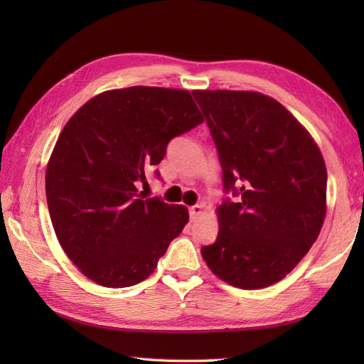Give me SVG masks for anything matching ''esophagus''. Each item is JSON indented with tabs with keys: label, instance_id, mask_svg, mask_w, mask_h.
I'll return each instance as SVG.
<instances>
[{
	"label": "esophagus",
	"instance_id": "obj_1",
	"mask_svg": "<svg viewBox=\"0 0 364 364\" xmlns=\"http://www.w3.org/2000/svg\"><path fill=\"white\" fill-rule=\"evenodd\" d=\"M203 213V206L202 205H194V206H191L189 208V215H191V220L192 222H196L198 218H200V214Z\"/></svg>",
	"mask_w": 364,
	"mask_h": 364
}]
</instances>
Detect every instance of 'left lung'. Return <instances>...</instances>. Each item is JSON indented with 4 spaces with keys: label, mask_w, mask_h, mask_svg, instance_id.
Instances as JSON below:
<instances>
[{
    "label": "left lung",
    "mask_w": 364,
    "mask_h": 364,
    "mask_svg": "<svg viewBox=\"0 0 364 364\" xmlns=\"http://www.w3.org/2000/svg\"><path fill=\"white\" fill-rule=\"evenodd\" d=\"M222 166L227 198L215 242L202 247L220 280L242 289L280 282L318 239L327 168L310 133L259 92L194 90Z\"/></svg>",
    "instance_id": "left-lung-1"
}]
</instances>
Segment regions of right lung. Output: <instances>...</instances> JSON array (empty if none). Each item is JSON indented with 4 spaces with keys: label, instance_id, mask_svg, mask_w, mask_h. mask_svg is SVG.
Masks as SVG:
<instances>
[{
    "label": "right lung",
    "instance_id": "1",
    "mask_svg": "<svg viewBox=\"0 0 364 364\" xmlns=\"http://www.w3.org/2000/svg\"><path fill=\"white\" fill-rule=\"evenodd\" d=\"M202 122L188 90L146 86L103 92L67 122L46 166V203L60 247L89 280L127 288L154 272L189 213L137 186L168 142Z\"/></svg>",
    "mask_w": 364,
    "mask_h": 364
}]
</instances>
